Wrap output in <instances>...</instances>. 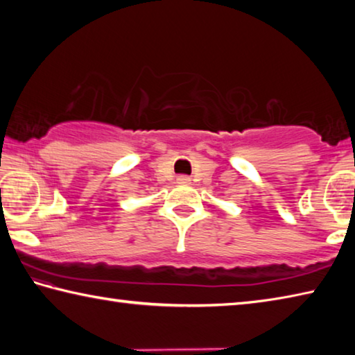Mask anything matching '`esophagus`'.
Listing matches in <instances>:
<instances>
[{
    "mask_svg": "<svg viewBox=\"0 0 355 355\" xmlns=\"http://www.w3.org/2000/svg\"><path fill=\"white\" fill-rule=\"evenodd\" d=\"M177 183L178 184H183V186H188V184H191V178L188 175H178L177 177Z\"/></svg>",
    "mask_w": 355,
    "mask_h": 355,
    "instance_id": "obj_1",
    "label": "esophagus"
}]
</instances>
